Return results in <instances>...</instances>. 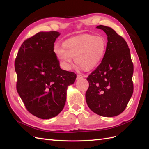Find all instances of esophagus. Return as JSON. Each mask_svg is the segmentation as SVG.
Returning a JSON list of instances; mask_svg holds the SVG:
<instances>
[{"instance_id": "obj_1", "label": "esophagus", "mask_w": 149, "mask_h": 149, "mask_svg": "<svg viewBox=\"0 0 149 149\" xmlns=\"http://www.w3.org/2000/svg\"><path fill=\"white\" fill-rule=\"evenodd\" d=\"M83 75H77V80L83 78Z\"/></svg>"}]
</instances>
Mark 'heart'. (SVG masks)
<instances>
[{
    "mask_svg": "<svg viewBox=\"0 0 149 149\" xmlns=\"http://www.w3.org/2000/svg\"><path fill=\"white\" fill-rule=\"evenodd\" d=\"M62 48H56V52L63 68H71L72 58L84 70H90L102 61L105 54L106 42L102 36L85 34L65 40Z\"/></svg>",
    "mask_w": 149,
    "mask_h": 149,
    "instance_id": "obj_1",
    "label": "heart"
}]
</instances>
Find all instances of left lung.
<instances>
[{
  "label": "left lung",
  "instance_id": "left-lung-1",
  "mask_svg": "<svg viewBox=\"0 0 149 149\" xmlns=\"http://www.w3.org/2000/svg\"><path fill=\"white\" fill-rule=\"evenodd\" d=\"M107 36L105 54L99 66L88 77V107L95 113L113 117L122 113L133 93V64L127 43L115 30L100 26Z\"/></svg>",
  "mask_w": 149,
  "mask_h": 149
}]
</instances>
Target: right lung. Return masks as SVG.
<instances>
[{
	"label": "right lung",
	"instance_id": "right-lung-1",
	"mask_svg": "<svg viewBox=\"0 0 149 149\" xmlns=\"http://www.w3.org/2000/svg\"><path fill=\"white\" fill-rule=\"evenodd\" d=\"M60 35L57 31L39 32L22 44L15 61L17 90L28 111L50 119L65 106L68 86L76 74L62 70L54 51Z\"/></svg>",
	"mask_w": 149,
	"mask_h": 149
}]
</instances>
